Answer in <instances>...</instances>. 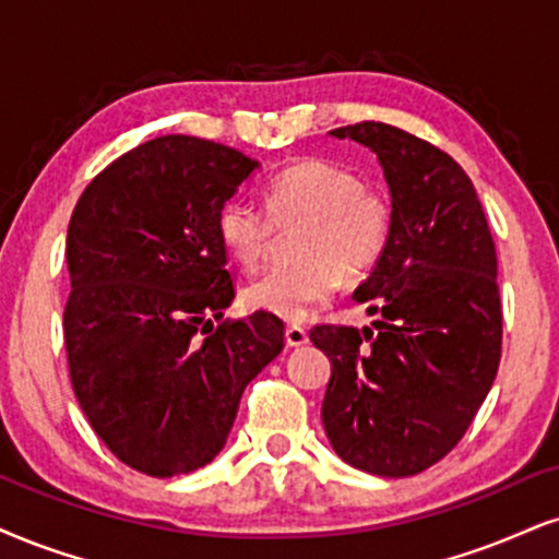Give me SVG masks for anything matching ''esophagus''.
<instances>
[{
	"mask_svg": "<svg viewBox=\"0 0 559 559\" xmlns=\"http://www.w3.org/2000/svg\"><path fill=\"white\" fill-rule=\"evenodd\" d=\"M285 342H287V347H302V344H308L306 329H300V326H287V329H285Z\"/></svg>",
	"mask_w": 559,
	"mask_h": 559,
	"instance_id": "34e87169",
	"label": "esophagus"
}]
</instances>
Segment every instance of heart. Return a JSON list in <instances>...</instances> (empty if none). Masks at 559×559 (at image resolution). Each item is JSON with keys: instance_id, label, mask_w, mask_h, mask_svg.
I'll return each mask as SVG.
<instances>
[{"instance_id": "heart-1", "label": "heart", "mask_w": 559, "mask_h": 559, "mask_svg": "<svg viewBox=\"0 0 559 559\" xmlns=\"http://www.w3.org/2000/svg\"><path fill=\"white\" fill-rule=\"evenodd\" d=\"M302 225L295 240V266L272 269L246 287L248 308L285 321L308 319L334 298L342 277H362L378 264L394 227L385 191L362 183L344 165L308 157L280 170L266 186V210L227 199L217 233L240 266L257 269L280 230Z\"/></svg>"}]
</instances>
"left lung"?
I'll return each instance as SVG.
<instances>
[{"label":"left lung","instance_id":"1","mask_svg":"<svg viewBox=\"0 0 559 559\" xmlns=\"http://www.w3.org/2000/svg\"><path fill=\"white\" fill-rule=\"evenodd\" d=\"M332 136L373 150L394 227L355 290L378 313L373 329H311V342L332 360L323 430L355 469L412 477L453 451L498 376L495 240L469 176L436 144L381 121L340 127Z\"/></svg>","mask_w":559,"mask_h":559}]
</instances>
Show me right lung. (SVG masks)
<instances>
[{"mask_svg": "<svg viewBox=\"0 0 559 559\" xmlns=\"http://www.w3.org/2000/svg\"><path fill=\"white\" fill-rule=\"evenodd\" d=\"M257 160L168 134L103 168L67 230L64 344L74 396L116 459L150 477L223 451L243 389L285 347V323L236 298L217 233Z\"/></svg>", "mask_w": 559, "mask_h": 559, "instance_id": "right-lung-1", "label": "right lung"}]
</instances>
